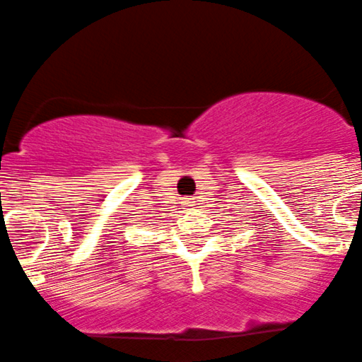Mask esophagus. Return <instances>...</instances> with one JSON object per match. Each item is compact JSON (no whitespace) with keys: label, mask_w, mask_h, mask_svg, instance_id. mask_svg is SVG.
Instances as JSON below:
<instances>
[{"label":"esophagus","mask_w":362,"mask_h":362,"mask_svg":"<svg viewBox=\"0 0 362 362\" xmlns=\"http://www.w3.org/2000/svg\"><path fill=\"white\" fill-rule=\"evenodd\" d=\"M184 205H185V207H192V205H194V202L187 200V202H184Z\"/></svg>","instance_id":"obj_1"}]
</instances>
